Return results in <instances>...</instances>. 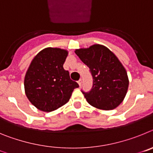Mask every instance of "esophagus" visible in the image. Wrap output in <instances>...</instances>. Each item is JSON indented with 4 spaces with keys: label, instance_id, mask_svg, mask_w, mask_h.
<instances>
[{
    "label": "esophagus",
    "instance_id": "34e87169",
    "mask_svg": "<svg viewBox=\"0 0 153 153\" xmlns=\"http://www.w3.org/2000/svg\"><path fill=\"white\" fill-rule=\"evenodd\" d=\"M77 83H78V84H79V86H81V83H82V79H79V80L77 81Z\"/></svg>",
    "mask_w": 153,
    "mask_h": 153
}]
</instances>
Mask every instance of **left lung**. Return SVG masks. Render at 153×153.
I'll return each mask as SVG.
<instances>
[{"instance_id":"left-lung-1","label":"left lung","mask_w":153,"mask_h":153,"mask_svg":"<svg viewBox=\"0 0 153 153\" xmlns=\"http://www.w3.org/2000/svg\"><path fill=\"white\" fill-rule=\"evenodd\" d=\"M75 53L89 67L93 77L91 90H82L86 101L103 110L117 107L123 100L129 86L127 73L118 58L100 44L87 49L76 50Z\"/></svg>"}]
</instances>
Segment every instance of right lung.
<instances>
[{
	"label": "right lung",
	"instance_id": "add662e5",
	"mask_svg": "<svg viewBox=\"0 0 153 153\" xmlns=\"http://www.w3.org/2000/svg\"><path fill=\"white\" fill-rule=\"evenodd\" d=\"M67 54L65 50L48 47L39 52L30 65L24 79L25 93L40 110L51 112L63 106L79 87L63 69Z\"/></svg>",
	"mask_w": 153,
	"mask_h": 153
}]
</instances>
